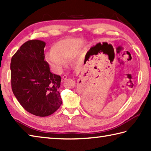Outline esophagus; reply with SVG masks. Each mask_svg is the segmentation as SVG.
Returning a JSON list of instances; mask_svg holds the SVG:
<instances>
[{"mask_svg":"<svg viewBox=\"0 0 151 151\" xmlns=\"http://www.w3.org/2000/svg\"><path fill=\"white\" fill-rule=\"evenodd\" d=\"M68 78L67 75H63L62 76V82H65L67 80V78Z\"/></svg>","mask_w":151,"mask_h":151,"instance_id":"obj_1","label":"esophagus"}]
</instances>
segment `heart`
<instances>
[{"instance_id":"b5f03b06","label":"heart","mask_w":151,"mask_h":151,"mask_svg":"<svg viewBox=\"0 0 151 151\" xmlns=\"http://www.w3.org/2000/svg\"><path fill=\"white\" fill-rule=\"evenodd\" d=\"M84 45L82 38H71L58 41L52 47V51L46 55V60L53 69L60 72L66 63L67 59L75 55L77 57L78 52Z\"/></svg>"}]
</instances>
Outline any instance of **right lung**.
I'll list each match as a JSON object with an SVG mask.
<instances>
[{
	"mask_svg": "<svg viewBox=\"0 0 151 151\" xmlns=\"http://www.w3.org/2000/svg\"><path fill=\"white\" fill-rule=\"evenodd\" d=\"M46 43L40 40L25 42L12 58L11 85L15 97L25 110L47 116L62 103L59 92L61 76L50 72L44 61Z\"/></svg>",
	"mask_w": 151,
	"mask_h": 151,
	"instance_id": "right-lung-1",
	"label": "right lung"
}]
</instances>
